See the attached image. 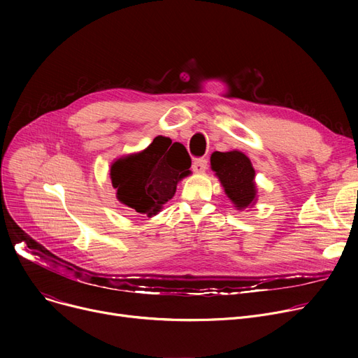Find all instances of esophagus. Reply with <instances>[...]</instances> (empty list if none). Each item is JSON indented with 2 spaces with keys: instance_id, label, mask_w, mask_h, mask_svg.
Here are the masks:
<instances>
[{
  "instance_id": "1",
  "label": "esophagus",
  "mask_w": 358,
  "mask_h": 358,
  "mask_svg": "<svg viewBox=\"0 0 358 358\" xmlns=\"http://www.w3.org/2000/svg\"><path fill=\"white\" fill-rule=\"evenodd\" d=\"M208 165H209L208 159H206V158H197L193 162V169H194L196 173H204L206 169H208Z\"/></svg>"
}]
</instances>
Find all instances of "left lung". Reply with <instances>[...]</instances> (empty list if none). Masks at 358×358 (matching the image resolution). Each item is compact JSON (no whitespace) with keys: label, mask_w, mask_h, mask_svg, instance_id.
Segmentation results:
<instances>
[{"label":"left lung","mask_w":358,"mask_h":358,"mask_svg":"<svg viewBox=\"0 0 358 358\" xmlns=\"http://www.w3.org/2000/svg\"><path fill=\"white\" fill-rule=\"evenodd\" d=\"M210 165L223 185L224 193L229 197L238 210L247 209L257 201L255 169L250 158L239 152H213L210 157Z\"/></svg>","instance_id":"obj_1"}]
</instances>
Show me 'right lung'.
Listing matches in <instances>:
<instances>
[{
	"mask_svg": "<svg viewBox=\"0 0 358 358\" xmlns=\"http://www.w3.org/2000/svg\"><path fill=\"white\" fill-rule=\"evenodd\" d=\"M190 166L192 158L184 145L157 136L141 152L113 162L110 178L122 204L136 215L152 217L173 199L178 181L192 174Z\"/></svg>",
	"mask_w": 358,
	"mask_h": 358,
	"instance_id": "1",
	"label": "right lung"
}]
</instances>
